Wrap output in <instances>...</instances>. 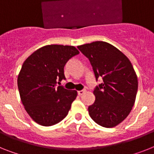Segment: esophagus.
Listing matches in <instances>:
<instances>
[{
	"instance_id": "34e87169",
	"label": "esophagus",
	"mask_w": 154,
	"mask_h": 154,
	"mask_svg": "<svg viewBox=\"0 0 154 154\" xmlns=\"http://www.w3.org/2000/svg\"><path fill=\"white\" fill-rule=\"evenodd\" d=\"M85 89H83V90H81V91H77V94H78V95H80V96H81V95H82L84 94V93L85 92Z\"/></svg>"
}]
</instances>
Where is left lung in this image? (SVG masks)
<instances>
[{
	"instance_id": "1",
	"label": "left lung",
	"mask_w": 154,
	"mask_h": 154,
	"mask_svg": "<svg viewBox=\"0 0 154 154\" xmlns=\"http://www.w3.org/2000/svg\"><path fill=\"white\" fill-rule=\"evenodd\" d=\"M77 48L89 59L96 81L103 82L94 89L95 101L88 106L93 121L113 128L130 113L135 101L138 79L131 62L117 48L104 41H95Z\"/></svg>"
}]
</instances>
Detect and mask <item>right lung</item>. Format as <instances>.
<instances>
[{
    "instance_id": "add662e5",
    "label": "right lung",
    "mask_w": 154,
    "mask_h": 154,
    "mask_svg": "<svg viewBox=\"0 0 154 154\" xmlns=\"http://www.w3.org/2000/svg\"><path fill=\"white\" fill-rule=\"evenodd\" d=\"M78 54L73 46L46 45L23 63L18 77V88L25 109L37 124L51 126L68 114L77 92L56 84L66 80L64 66Z\"/></svg>"
}]
</instances>
